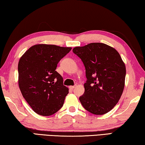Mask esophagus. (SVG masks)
I'll return each mask as SVG.
<instances>
[{
  "mask_svg": "<svg viewBox=\"0 0 145 145\" xmlns=\"http://www.w3.org/2000/svg\"><path fill=\"white\" fill-rule=\"evenodd\" d=\"M76 87V85H73V86H70L69 87V89L72 90V89H74Z\"/></svg>",
  "mask_w": 145,
  "mask_h": 145,
  "instance_id": "1",
  "label": "esophagus"
}]
</instances>
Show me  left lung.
I'll list each match as a JSON object with an SVG mask.
<instances>
[{"instance_id":"8db88e82","label":"left lung","mask_w":145,"mask_h":145,"mask_svg":"<svg viewBox=\"0 0 145 145\" xmlns=\"http://www.w3.org/2000/svg\"><path fill=\"white\" fill-rule=\"evenodd\" d=\"M72 52L85 67L87 81L80 101L85 110L102 115L114 107L125 87L126 67L119 53L103 43L76 47Z\"/></svg>"}]
</instances>
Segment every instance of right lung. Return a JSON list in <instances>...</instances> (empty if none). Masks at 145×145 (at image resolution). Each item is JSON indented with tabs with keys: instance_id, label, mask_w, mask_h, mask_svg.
<instances>
[{
	"instance_id": "right-lung-1",
	"label": "right lung",
	"mask_w": 145,
	"mask_h": 145,
	"mask_svg": "<svg viewBox=\"0 0 145 145\" xmlns=\"http://www.w3.org/2000/svg\"><path fill=\"white\" fill-rule=\"evenodd\" d=\"M71 47L37 44L25 51L18 65V86L24 98L39 115L54 114L63 105L69 89L56 71Z\"/></svg>"
}]
</instances>
